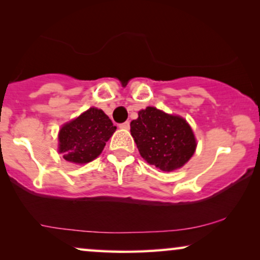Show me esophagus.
I'll list each match as a JSON object with an SVG mask.
<instances>
[{"label":"esophagus","mask_w":260,"mask_h":260,"mask_svg":"<svg viewBox=\"0 0 260 260\" xmlns=\"http://www.w3.org/2000/svg\"><path fill=\"white\" fill-rule=\"evenodd\" d=\"M119 127H120V129H124V130H129L130 123L129 122H124L122 124H119Z\"/></svg>","instance_id":"obj_1"}]
</instances>
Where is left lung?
<instances>
[{
    "label": "left lung",
    "mask_w": 260,
    "mask_h": 260,
    "mask_svg": "<svg viewBox=\"0 0 260 260\" xmlns=\"http://www.w3.org/2000/svg\"><path fill=\"white\" fill-rule=\"evenodd\" d=\"M142 157L163 172L181 168L193 156L197 141L189 124L179 116L149 106L130 123Z\"/></svg>",
    "instance_id": "obj_1"
}]
</instances>
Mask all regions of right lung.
<instances>
[{
	"mask_svg": "<svg viewBox=\"0 0 260 260\" xmlns=\"http://www.w3.org/2000/svg\"><path fill=\"white\" fill-rule=\"evenodd\" d=\"M115 130L111 119L102 110L91 108L61 127L59 151L69 162H91L101 155Z\"/></svg>",
	"mask_w": 260,
	"mask_h": 260,
	"instance_id": "add662e5",
	"label": "right lung"
}]
</instances>
